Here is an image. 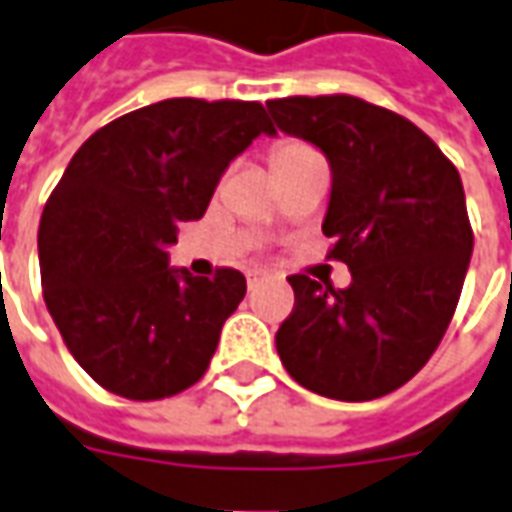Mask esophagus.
<instances>
[{
    "label": "esophagus",
    "mask_w": 512,
    "mask_h": 512,
    "mask_svg": "<svg viewBox=\"0 0 512 512\" xmlns=\"http://www.w3.org/2000/svg\"><path fill=\"white\" fill-rule=\"evenodd\" d=\"M260 282H263V274H249V282H246V285H249V291H257Z\"/></svg>",
    "instance_id": "1"
}]
</instances>
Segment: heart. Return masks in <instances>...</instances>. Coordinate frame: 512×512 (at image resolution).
I'll return each instance as SVG.
<instances>
[{
	"instance_id": "b5f03b06",
	"label": "heart",
	"mask_w": 512,
	"mask_h": 512,
	"mask_svg": "<svg viewBox=\"0 0 512 512\" xmlns=\"http://www.w3.org/2000/svg\"><path fill=\"white\" fill-rule=\"evenodd\" d=\"M271 163L280 177H288L293 171L310 169V166H324V160L318 155L316 146H310L307 141L299 138H282L271 149Z\"/></svg>"
}]
</instances>
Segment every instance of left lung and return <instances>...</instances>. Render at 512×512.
I'll return each instance as SVG.
<instances>
[{"label": "left lung", "mask_w": 512, "mask_h": 512, "mask_svg": "<svg viewBox=\"0 0 512 512\" xmlns=\"http://www.w3.org/2000/svg\"><path fill=\"white\" fill-rule=\"evenodd\" d=\"M274 124L316 144L332 169L321 230L349 288L288 277L277 330L285 371L307 391L368 402L402 388L438 349L463 291L474 232L455 163L427 132L349 94L266 102Z\"/></svg>", "instance_id": "1"}]
</instances>
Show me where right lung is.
Wrapping results in <instances>:
<instances>
[{
  "instance_id": "add662e5",
  "label": "right lung",
  "mask_w": 512,
  "mask_h": 512,
  "mask_svg": "<svg viewBox=\"0 0 512 512\" xmlns=\"http://www.w3.org/2000/svg\"><path fill=\"white\" fill-rule=\"evenodd\" d=\"M260 132L274 135L260 102L182 96L110 121L71 157L38 227L41 285L69 352L105 391L155 402L205 377L246 277H191L166 249Z\"/></svg>"
}]
</instances>
